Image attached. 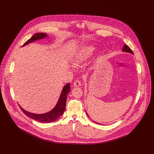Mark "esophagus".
<instances>
[{"label":"esophagus","instance_id":"obj_1","mask_svg":"<svg viewBox=\"0 0 154 154\" xmlns=\"http://www.w3.org/2000/svg\"><path fill=\"white\" fill-rule=\"evenodd\" d=\"M81 85H82V83H81L80 81H79V80H75V82H74V84H73L74 86H80Z\"/></svg>","mask_w":154,"mask_h":154}]
</instances>
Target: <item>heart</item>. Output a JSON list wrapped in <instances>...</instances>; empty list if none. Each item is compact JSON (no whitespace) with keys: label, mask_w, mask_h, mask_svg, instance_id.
Segmentation results:
<instances>
[{"label":"heart","mask_w":154,"mask_h":154,"mask_svg":"<svg viewBox=\"0 0 154 154\" xmlns=\"http://www.w3.org/2000/svg\"><path fill=\"white\" fill-rule=\"evenodd\" d=\"M95 48L92 46H85L82 48L74 55L73 58L75 63H80L89 58L93 54Z\"/></svg>","instance_id":"obj_1"}]
</instances>
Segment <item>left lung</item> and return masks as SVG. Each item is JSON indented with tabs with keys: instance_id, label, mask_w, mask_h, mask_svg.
Returning a JSON list of instances; mask_svg holds the SVG:
<instances>
[{
	"instance_id": "1",
	"label": "left lung",
	"mask_w": 154,
	"mask_h": 154,
	"mask_svg": "<svg viewBox=\"0 0 154 154\" xmlns=\"http://www.w3.org/2000/svg\"><path fill=\"white\" fill-rule=\"evenodd\" d=\"M122 51H123V52H128V53H130V54H134L132 51H131V50L130 49V48L127 45H125L124 46L123 49H122ZM86 114H87L88 116V115L87 113H86ZM94 122L96 123V124H99V123H97V122Z\"/></svg>"
}]
</instances>
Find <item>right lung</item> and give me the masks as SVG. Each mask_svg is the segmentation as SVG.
<instances>
[{
	"label": "right lung",
	"instance_id": "add662e5",
	"mask_svg": "<svg viewBox=\"0 0 154 154\" xmlns=\"http://www.w3.org/2000/svg\"><path fill=\"white\" fill-rule=\"evenodd\" d=\"M47 36H48L47 33H36L33 36H32L31 38L27 40L24 44L23 46H25L26 45H29V44L30 42H32L38 39H43L45 38H46ZM69 92H70V83H68L63 87L61 94L60 96L59 99L55 106L52 109V110L46 113H43V114L32 113L27 112L24 109L22 108L19 105L20 109H22V111H23L24 113L26 114V115H27L29 118L40 122H44V123L52 122L56 121L57 119H58L59 117L61 115H62V114L64 113L66 108V103L67 95Z\"/></svg>",
	"mask_w": 154,
	"mask_h": 154
}]
</instances>
